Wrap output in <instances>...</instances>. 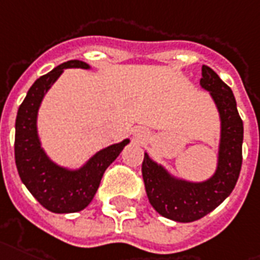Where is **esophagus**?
I'll list each match as a JSON object with an SVG mask.
<instances>
[{
	"mask_svg": "<svg viewBox=\"0 0 260 260\" xmlns=\"http://www.w3.org/2000/svg\"><path fill=\"white\" fill-rule=\"evenodd\" d=\"M136 136H140V135H139V134H138V135H136Z\"/></svg>",
	"mask_w": 260,
	"mask_h": 260,
	"instance_id": "1",
	"label": "esophagus"
}]
</instances>
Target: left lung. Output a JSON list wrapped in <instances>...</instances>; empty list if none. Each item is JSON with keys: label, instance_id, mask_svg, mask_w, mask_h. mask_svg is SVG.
I'll return each instance as SVG.
<instances>
[{"label": "left lung", "instance_id": "left-lung-1", "mask_svg": "<svg viewBox=\"0 0 260 260\" xmlns=\"http://www.w3.org/2000/svg\"><path fill=\"white\" fill-rule=\"evenodd\" d=\"M200 84L211 92L222 120L218 169L203 183L174 179L145 154L142 176L153 208L175 222H194L216 208L230 196L237 183L243 164V120L232 89L207 66H203Z\"/></svg>", "mask_w": 260, "mask_h": 260}]
</instances>
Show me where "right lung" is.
<instances>
[{
  "label": "right lung",
  "instance_id": "1",
  "mask_svg": "<svg viewBox=\"0 0 260 260\" xmlns=\"http://www.w3.org/2000/svg\"><path fill=\"white\" fill-rule=\"evenodd\" d=\"M67 67L88 69L81 60H69L38 78L17 110L15 124V162L17 172L32 197L55 213L81 211L91 203L107 167L129 140L101 150L78 171H67L48 158L37 136V111L45 92Z\"/></svg>",
  "mask_w": 260,
  "mask_h": 260
}]
</instances>
